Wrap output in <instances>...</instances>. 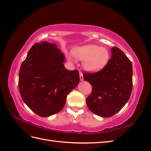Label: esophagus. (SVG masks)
<instances>
[{"mask_svg":"<svg viewBox=\"0 0 151 151\" xmlns=\"http://www.w3.org/2000/svg\"><path fill=\"white\" fill-rule=\"evenodd\" d=\"M79 78H80V80H81V81H83V80H84V78H83V75L81 72L79 73Z\"/></svg>","mask_w":151,"mask_h":151,"instance_id":"1","label":"esophagus"}]
</instances>
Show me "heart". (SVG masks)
<instances>
[{"instance_id": "heart-1", "label": "heart", "mask_w": 151, "mask_h": 151, "mask_svg": "<svg viewBox=\"0 0 151 151\" xmlns=\"http://www.w3.org/2000/svg\"><path fill=\"white\" fill-rule=\"evenodd\" d=\"M72 53L77 59L83 61L82 65L86 71L96 72L103 69L110 60L109 50L93 44L78 46L72 49ZM69 61L73 62L72 55H67Z\"/></svg>"}]
</instances>
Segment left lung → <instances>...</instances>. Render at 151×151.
I'll return each mask as SVG.
<instances>
[{"label":"left lung","instance_id":"1","mask_svg":"<svg viewBox=\"0 0 151 151\" xmlns=\"http://www.w3.org/2000/svg\"><path fill=\"white\" fill-rule=\"evenodd\" d=\"M111 58L106 66L94 73H84L83 78L92 85L86 99L90 111L103 118L119 112L129 101L132 89V65L119 48H111Z\"/></svg>","mask_w":151,"mask_h":151}]
</instances>
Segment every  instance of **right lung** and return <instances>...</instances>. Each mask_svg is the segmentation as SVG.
Here are the masks:
<instances>
[{
    "label": "right lung",
    "instance_id": "add662e5",
    "mask_svg": "<svg viewBox=\"0 0 151 151\" xmlns=\"http://www.w3.org/2000/svg\"><path fill=\"white\" fill-rule=\"evenodd\" d=\"M65 55L55 43H35L22 62L19 88L23 101L33 112L48 117L61 111L66 96L78 86V70L65 68Z\"/></svg>",
    "mask_w": 151,
    "mask_h": 151
}]
</instances>
